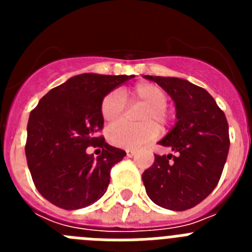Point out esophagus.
<instances>
[{
	"label": "esophagus",
	"mask_w": 252,
	"mask_h": 252,
	"mask_svg": "<svg viewBox=\"0 0 252 252\" xmlns=\"http://www.w3.org/2000/svg\"><path fill=\"white\" fill-rule=\"evenodd\" d=\"M135 151L133 150H126V155H127V158H132V157H135Z\"/></svg>",
	"instance_id": "34e87169"
}]
</instances>
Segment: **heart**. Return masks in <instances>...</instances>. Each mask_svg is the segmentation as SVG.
Segmentation results:
<instances>
[{
	"instance_id": "b5f03b06",
	"label": "heart",
	"mask_w": 252,
	"mask_h": 252,
	"mask_svg": "<svg viewBox=\"0 0 252 252\" xmlns=\"http://www.w3.org/2000/svg\"><path fill=\"white\" fill-rule=\"evenodd\" d=\"M130 103L145 107L139 117V127L126 125L113 126L107 132V139L113 146L122 149H140L158 136V126H165L170 116L166 110L168 94L161 87L153 83H140L128 92ZM125 99L119 91H112L101 103V115L107 124L113 125L121 120Z\"/></svg>"
}]
</instances>
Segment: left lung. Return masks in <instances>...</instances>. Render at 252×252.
Masks as SVG:
<instances>
[{"instance_id": "left-lung-1", "label": "left lung", "mask_w": 252, "mask_h": 252, "mask_svg": "<svg viewBox=\"0 0 252 252\" xmlns=\"http://www.w3.org/2000/svg\"><path fill=\"white\" fill-rule=\"evenodd\" d=\"M145 79L159 84L175 104L177 122L159 141L175 155H155L142 174L149 198L170 211H184L201 203L221 178L230 137L226 116L202 87L175 77Z\"/></svg>"}]
</instances>
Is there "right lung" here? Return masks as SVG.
Masks as SVG:
<instances>
[{
	"mask_svg": "<svg viewBox=\"0 0 252 252\" xmlns=\"http://www.w3.org/2000/svg\"><path fill=\"white\" fill-rule=\"evenodd\" d=\"M133 75L84 73L49 91L31 111L25 153L39 193L60 208L91 206L106 193L110 170L126 155L95 132L103 127L101 103ZM99 146L98 157L86 153Z\"/></svg>",
	"mask_w": 252,
	"mask_h": 252,
	"instance_id": "obj_1",
	"label": "right lung"
}]
</instances>
